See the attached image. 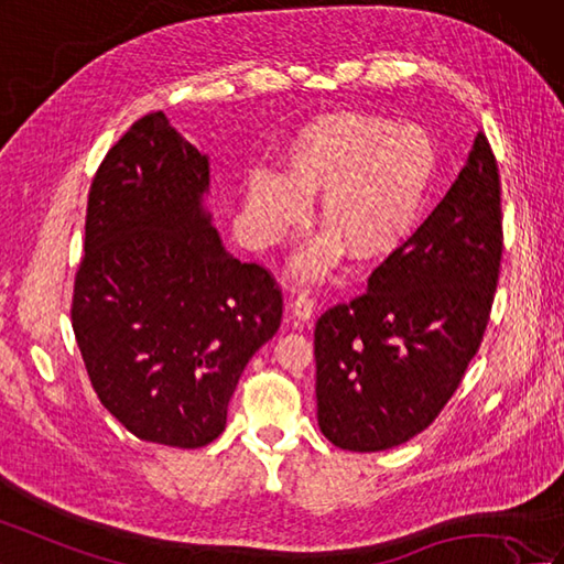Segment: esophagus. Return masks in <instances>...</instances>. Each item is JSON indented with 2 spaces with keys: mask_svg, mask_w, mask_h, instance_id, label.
I'll list each match as a JSON object with an SVG mask.
<instances>
[{
  "mask_svg": "<svg viewBox=\"0 0 564 564\" xmlns=\"http://www.w3.org/2000/svg\"><path fill=\"white\" fill-rule=\"evenodd\" d=\"M289 311H292V317L301 319V323H308L315 313V301H313L311 292H301L299 296L289 301Z\"/></svg>",
  "mask_w": 564,
  "mask_h": 564,
  "instance_id": "34e87169",
  "label": "esophagus"
}]
</instances>
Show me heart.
<instances>
[{
    "label": "heart",
    "instance_id": "1",
    "mask_svg": "<svg viewBox=\"0 0 564 564\" xmlns=\"http://www.w3.org/2000/svg\"><path fill=\"white\" fill-rule=\"evenodd\" d=\"M436 163L432 137L417 126L370 111H325L289 140L280 175L249 173L245 204L258 235L282 241L317 199L327 230L292 263L299 282H315L339 268L344 251L356 265L384 263L399 251L427 204Z\"/></svg>",
    "mask_w": 564,
    "mask_h": 564
}]
</instances>
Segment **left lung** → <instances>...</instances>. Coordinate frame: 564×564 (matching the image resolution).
<instances>
[{
  "mask_svg": "<svg viewBox=\"0 0 564 564\" xmlns=\"http://www.w3.org/2000/svg\"><path fill=\"white\" fill-rule=\"evenodd\" d=\"M503 253L500 177L484 132L417 232L368 292L315 323L317 424L334 446L405 444L441 413L479 351Z\"/></svg>",
  "mask_w": 564,
  "mask_h": 564,
  "instance_id": "1",
  "label": "left lung"
}]
</instances>
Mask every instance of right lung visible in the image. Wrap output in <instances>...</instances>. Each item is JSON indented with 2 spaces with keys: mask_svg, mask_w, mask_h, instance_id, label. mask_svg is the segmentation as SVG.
<instances>
[{
  "mask_svg": "<svg viewBox=\"0 0 564 564\" xmlns=\"http://www.w3.org/2000/svg\"><path fill=\"white\" fill-rule=\"evenodd\" d=\"M208 156L149 113L89 187L73 332L101 405L142 441L218 438L251 356L275 337L282 292L227 253L204 199Z\"/></svg>",
  "mask_w": 564,
  "mask_h": 564,
  "instance_id": "right-lung-1",
  "label": "right lung"
}]
</instances>
